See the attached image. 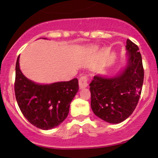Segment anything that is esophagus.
Instances as JSON below:
<instances>
[{"mask_svg":"<svg viewBox=\"0 0 158 158\" xmlns=\"http://www.w3.org/2000/svg\"><path fill=\"white\" fill-rule=\"evenodd\" d=\"M88 80H89V77L88 76H82L79 78V85L80 89H83L88 86Z\"/></svg>","mask_w":158,"mask_h":158,"instance_id":"34e87169","label":"esophagus"}]
</instances>
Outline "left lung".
<instances>
[{"instance_id": "1", "label": "left lung", "mask_w": 158, "mask_h": 158, "mask_svg": "<svg viewBox=\"0 0 158 158\" xmlns=\"http://www.w3.org/2000/svg\"><path fill=\"white\" fill-rule=\"evenodd\" d=\"M128 63L118 76H94L89 84L91 107L97 117L110 123H119L135 109L144 81V69L139 47L127 39Z\"/></svg>"}]
</instances>
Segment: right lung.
<instances>
[{
	"instance_id": "right-lung-1",
	"label": "right lung",
	"mask_w": 158,
	"mask_h": 158,
	"mask_svg": "<svg viewBox=\"0 0 158 158\" xmlns=\"http://www.w3.org/2000/svg\"><path fill=\"white\" fill-rule=\"evenodd\" d=\"M19 56L16 64L14 91L21 112L26 119L41 129L57 127L67 117L69 105L79 91L76 78L49 85L35 83L21 72Z\"/></svg>"
}]
</instances>
